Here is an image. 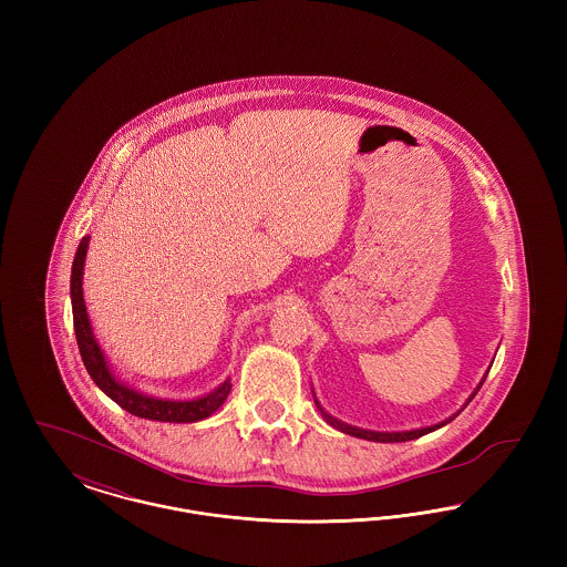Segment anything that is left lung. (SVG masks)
Wrapping results in <instances>:
<instances>
[{
	"instance_id": "1",
	"label": "left lung",
	"mask_w": 567,
	"mask_h": 567,
	"mask_svg": "<svg viewBox=\"0 0 567 567\" xmlns=\"http://www.w3.org/2000/svg\"><path fill=\"white\" fill-rule=\"evenodd\" d=\"M485 382V380H483ZM483 382H481V386H483ZM478 386V389H481ZM478 389L474 391V395L478 393ZM474 395L467 400V404L474 400ZM315 404L319 408V412L323 414L324 421L331 425V427H336V430H340V432L349 433V435H354V437H363V440H372V442H408V440H414V437H421V435H425V433L433 432V430H437V427H442V425H446V423H451L455 416H451L449 421H444V423H440V425H433V427H423V430H414V432H393V433H382V432H368V430H357V427H351V425H347V423H342V421H338V419H333L331 414H327L321 404L315 400Z\"/></svg>"
}]
</instances>
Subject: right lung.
I'll return each instance as SVG.
<instances>
[{
    "label": "right lung",
    "mask_w": 567,
    "mask_h": 567,
    "mask_svg": "<svg viewBox=\"0 0 567 567\" xmlns=\"http://www.w3.org/2000/svg\"><path fill=\"white\" fill-rule=\"evenodd\" d=\"M86 246H89V236L82 238L72 264V276H70V293H72V312H74V331H76V342L81 351L82 363L93 378V382L114 400L123 410L132 412L140 419H151V421H165V423H195L206 416H210L220 404L227 400L231 391V382H223L216 391L206 398L190 400V402H172V400H155L148 395H142L134 389L121 384L106 365V359L100 351L91 323L86 317V306L82 297V266L86 257Z\"/></svg>",
    "instance_id": "obj_1"
}]
</instances>
